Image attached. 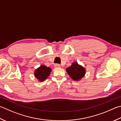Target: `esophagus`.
<instances>
[{"label": "esophagus", "mask_w": 121, "mask_h": 121, "mask_svg": "<svg viewBox=\"0 0 121 121\" xmlns=\"http://www.w3.org/2000/svg\"><path fill=\"white\" fill-rule=\"evenodd\" d=\"M54 67L56 68H60L61 67V65H59V64H56L55 65H54Z\"/></svg>", "instance_id": "34e87169"}]
</instances>
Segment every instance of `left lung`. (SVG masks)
Instances as JSON below:
<instances>
[{
	"label": "left lung",
	"mask_w": 121,
	"mask_h": 121,
	"mask_svg": "<svg viewBox=\"0 0 121 121\" xmlns=\"http://www.w3.org/2000/svg\"><path fill=\"white\" fill-rule=\"evenodd\" d=\"M66 71L69 76L75 81L82 79L86 73V69L77 62L73 63L70 67L67 68Z\"/></svg>",
	"instance_id": "left-lung-1"
}]
</instances>
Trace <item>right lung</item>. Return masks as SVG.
Instances as JSON below:
<instances>
[{"label": "right lung", "mask_w": 121, "mask_h": 121, "mask_svg": "<svg viewBox=\"0 0 121 121\" xmlns=\"http://www.w3.org/2000/svg\"><path fill=\"white\" fill-rule=\"evenodd\" d=\"M51 71V69L46 65H41L35 71V76L40 81H43L48 78Z\"/></svg>", "instance_id": "obj_1"}]
</instances>
